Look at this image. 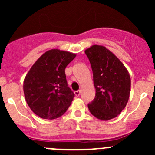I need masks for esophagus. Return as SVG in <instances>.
<instances>
[{"instance_id": "obj_1", "label": "esophagus", "mask_w": 155, "mask_h": 155, "mask_svg": "<svg viewBox=\"0 0 155 155\" xmlns=\"http://www.w3.org/2000/svg\"><path fill=\"white\" fill-rule=\"evenodd\" d=\"M74 94L76 97H79V95H80V91H76L74 92Z\"/></svg>"}]
</instances>
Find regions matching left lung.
Segmentation results:
<instances>
[{
	"mask_svg": "<svg viewBox=\"0 0 155 155\" xmlns=\"http://www.w3.org/2000/svg\"><path fill=\"white\" fill-rule=\"evenodd\" d=\"M93 71L95 98L87 105L91 113L102 121L118 116L130 93V77L122 62L105 46L93 45L85 51Z\"/></svg>",
	"mask_w": 155,
	"mask_h": 155,
	"instance_id": "1",
	"label": "left lung"
}]
</instances>
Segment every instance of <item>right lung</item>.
Listing matches in <instances>:
<instances>
[{"label":"right lung","instance_id":"right-lung-1","mask_svg":"<svg viewBox=\"0 0 155 155\" xmlns=\"http://www.w3.org/2000/svg\"><path fill=\"white\" fill-rule=\"evenodd\" d=\"M76 56L60 49L48 50L33 64L23 84L30 109L43 119H54L66 112L74 97L68 87L65 68Z\"/></svg>","mask_w":155,"mask_h":155}]
</instances>
